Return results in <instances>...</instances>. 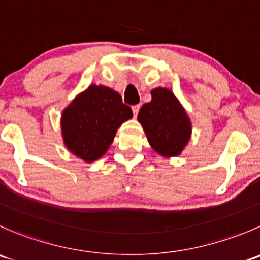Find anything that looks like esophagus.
<instances>
[{
  "label": "esophagus",
  "mask_w": 260,
  "mask_h": 260,
  "mask_svg": "<svg viewBox=\"0 0 260 260\" xmlns=\"http://www.w3.org/2000/svg\"><path fill=\"white\" fill-rule=\"evenodd\" d=\"M140 105H133L132 107V112H133V114H135V117H137V114H138V112H140Z\"/></svg>",
  "instance_id": "1"
}]
</instances>
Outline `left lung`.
<instances>
[{"mask_svg":"<svg viewBox=\"0 0 260 260\" xmlns=\"http://www.w3.org/2000/svg\"><path fill=\"white\" fill-rule=\"evenodd\" d=\"M151 96L138 112V122L156 153L168 158L179 156L190 141V119L171 90L156 87Z\"/></svg>","mask_w":260,"mask_h":260,"instance_id":"8db88e82","label":"left lung"}]
</instances>
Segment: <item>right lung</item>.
Segmentation results:
<instances>
[{
  "mask_svg": "<svg viewBox=\"0 0 260 260\" xmlns=\"http://www.w3.org/2000/svg\"><path fill=\"white\" fill-rule=\"evenodd\" d=\"M132 117V109L123 104L117 91L92 84L63 109V143L72 155L92 162L107 152L118 128Z\"/></svg>",
  "mask_w": 260,
  "mask_h": 260,
  "instance_id": "1",
  "label": "right lung"
}]
</instances>
